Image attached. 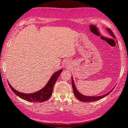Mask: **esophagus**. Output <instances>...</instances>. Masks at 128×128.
<instances>
[{
	"instance_id": "esophagus-1",
	"label": "esophagus",
	"mask_w": 128,
	"mask_h": 128,
	"mask_svg": "<svg viewBox=\"0 0 128 128\" xmlns=\"http://www.w3.org/2000/svg\"><path fill=\"white\" fill-rule=\"evenodd\" d=\"M71 63H70V60H67L66 61V64H65V67L66 68H69L70 66L71 65Z\"/></svg>"
}]
</instances>
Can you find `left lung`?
Listing matches in <instances>:
<instances>
[{
	"label": "left lung",
	"mask_w": 128,
	"mask_h": 128,
	"mask_svg": "<svg viewBox=\"0 0 128 128\" xmlns=\"http://www.w3.org/2000/svg\"><path fill=\"white\" fill-rule=\"evenodd\" d=\"M106 30H107L108 32L111 34V36H112V37H114V38H116L115 35L114 34L112 31L111 30H110V28H107ZM117 43H118V42H117ZM72 88L73 90V92H74V96H76V98L78 100H79L81 101H83V102H92V101L99 100L102 98L105 97L106 96H108V94H109L110 92H111L113 90V89L114 88H114L112 89L110 92H108V93H106L102 96H97V97H95V96H86L83 95V94H82L81 93H80V92L78 91V90H77L76 88V86H75L74 81H73V78H72Z\"/></svg>",
	"instance_id": "obj_1"
}]
</instances>
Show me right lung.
I'll use <instances>...</instances> for the list:
<instances>
[{
    "mask_svg": "<svg viewBox=\"0 0 128 128\" xmlns=\"http://www.w3.org/2000/svg\"><path fill=\"white\" fill-rule=\"evenodd\" d=\"M62 69L56 72L55 73H54V74H52L48 83L46 84V86L44 88L39 90L38 92H34V93L25 94L19 92L18 91L16 90L13 87H12L8 82V84L12 90L21 98L23 99L24 100L30 101V102H44V101L48 100L50 97V96H52L54 86L55 84V82H56L59 75L62 73Z\"/></svg>",
    "mask_w": 128,
    "mask_h": 128,
    "instance_id": "obj_1",
    "label": "right lung"
}]
</instances>
